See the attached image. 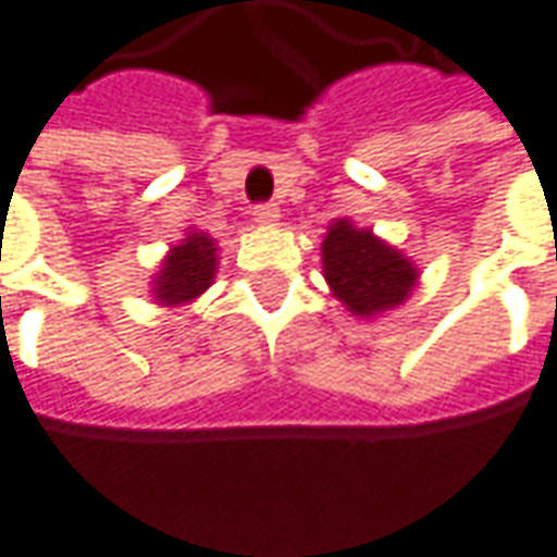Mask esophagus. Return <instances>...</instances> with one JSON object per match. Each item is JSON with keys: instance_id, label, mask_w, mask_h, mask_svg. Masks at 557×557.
Instances as JSON below:
<instances>
[{"instance_id": "1", "label": "esophagus", "mask_w": 557, "mask_h": 557, "mask_svg": "<svg viewBox=\"0 0 557 557\" xmlns=\"http://www.w3.org/2000/svg\"><path fill=\"white\" fill-rule=\"evenodd\" d=\"M252 215H256L259 224H268V227H271V224H277L280 221V209L274 206V202H261V206L252 209Z\"/></svg>"}]
</instances>
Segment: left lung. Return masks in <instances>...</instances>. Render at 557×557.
<instances>
[{
	"label": "left lung",
	"mask_w": 557,
	"mask_h": 557,
	"mask_svg": "<svg viewBox=\"0 0 557 557\" xmlns=\"http://www.w3.org/2000/svg\"><path fill=\"white\" fill-rule=\"evenodd\" d=\"M320 261L330 293L360 320L400 308L422 277L410 256L351 219H336L326 227Z\"/></svg>",
	"instance_id": "8db88e82"
}]
</instances>
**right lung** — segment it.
I'll use <instances>...</instances> for the list:
<instances>
[{
	"label": "right lung",
	"mask_w": 557,
	"mask_h": 557,
	"mask_svg": "<svg viewBox=\"0 0 557 557\" xmlns=\"http://www.w3.org/2000/svg\"><path fill=\"white\" fill-rule=\"evenodd\" d=\"M219 271V243L206 231L187 227L184 240L172 246L160 261V271L150 280V293L163 308L190 305L212 286Z\"/></svg>",
	"instance_id": "obj_1"
}]
</instances>
